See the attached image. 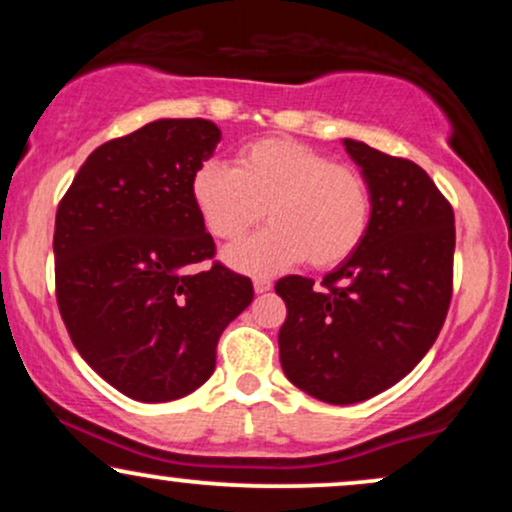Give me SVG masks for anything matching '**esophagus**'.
Segmentation results:
<instances>
[{
  "label": "esophagus",
  "mask_w": 512,
  "mask_h": 512,
  "mask_svg": "<svg viewBox=\"0 0 512 512\" xmlns=\"http://www.w3.org/2000/svg\"><path fill=\"white\" fill-rule=\"evenodd\" d=\"M252 286H255V293H267L269 289H272V281L262 279V276H257V279L252 281Z\"/></svg>",
  "instance_id": "esophagus-1"
}]
</instances>
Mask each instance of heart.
<instances>
[{
  "label": "heart",
  "instance_id": "1",
  "mask_svg": "<svg viewBox=\"0 0 512 512\" xmlns=\"http://www.w3.org/2000/svg\"><path fill=\"white\" fill-rule=\"evenodd\" d=\"M190 190L204 226L226 243L252 231L267 211L272 226L226 252V262L248 274H274L303 260L315 269L337 267L361 248L373 216L361 170L281 137L245 144L236 168L204 161Z\"/></svg>",
  "mask_w": 512,
  "mask_h": 512
}]
</instances>
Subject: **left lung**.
<instances>
[{
    "mask_svg": "<svg viewBox=\"0 0 512 512\" xmlns=\"http://www.w3.org/2000/svg\"><path fill=\"white\" fill-rule=\"evenodd\" d=\"M366 175L373 216L366 240L322 279L284 276L279 358L310 397L356 404L392 387L436 342L452 298L455 214L414 161L344 139Z\"/></svg>",
    "mask_w": 512,
    "mask_h": 512,
    "instance_id": "1",
    "label": "left lung"
}]
</instances>
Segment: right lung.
I'll list each match as a JSON object with an SVG mask.
<instances>
[{"label": "right lung", "mask_w": 512, "mask_h": 512, "mask_svg": "<svg viewBox=\"0 0 512 512\" xmlns=\"http://www.w3.org/2000/svg\"><path fill=\"white\" fill-rule=\"evenodd\" d=\"M221 129L156 120L98 146L55 219L60 315L81 358L137 402L195 392L216 368L228 322L252 303V281L211 262L214 238L192 199L195 170Z\"/></svg>", "instance_id": "obj_1"}]
</instances>
